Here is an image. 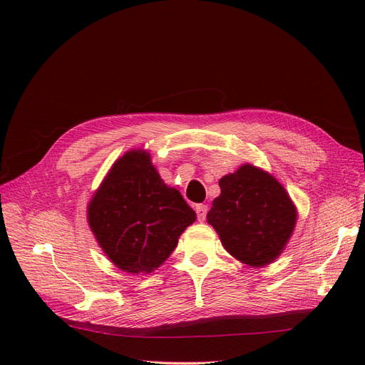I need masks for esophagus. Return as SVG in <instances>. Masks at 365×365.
<instances>
[{"label":"esophagus","instance_id":"obj_1","mask_svg":"<svg viewBox=\"0 0 365 365\" xmlns=\"http://www.w3.org/2000/svg\"><path fill=\"white\" fill-rule=\"evenodd\" d=\"M195 210H196L197 219H200V220H204V219H205V216H207V212H208V207H207L205 204H197V205L195 207Z\"/></svg>","mask_w":365,"mask_h":365}]
</instances>
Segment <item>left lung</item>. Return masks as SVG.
Wrapping results in <instances>:
<instances>
[{
	"mask_svg": "<svg viewBox=\"0 0 365 365\" xmlns=\"http://www.w3.org/2000/svg\"><path fill=\"white\" fill-rule=\"evenodd\" d=\"M220 195L207 213L224 248L250 267H264L288 244L297 210L272 175L244 164L219 180Z\"/></svg>",
	"mask_w": 365,
	"mask_h": 365,
	"instance_id": "left-lung-1",
	"label": "left lung"
}]
</instances>
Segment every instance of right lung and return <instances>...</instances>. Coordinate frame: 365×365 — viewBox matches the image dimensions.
<instances>
[{
  "label": "right lung",
  "instance_id": "add662e5",
  "mask_svg": "<svg viewBox=\"0 0 365 365\" xmlns=\"http://www.w3.org/2000/svg\"><path fill=\"white\" fill-rule=\"evenodd\" d=\"M196 219L181 193L168 187L146 150L118 158L88 204V222L98 245L129 274L157 269Z\"/></svg>",
  "mask_w": 365,
  "mask_h": 365
}]
</instances>
